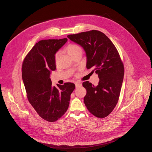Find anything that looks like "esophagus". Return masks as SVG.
<instances>
[{"mask_svg":"<svg viewBox=\"0 0 152 152\" xmlns=\"http://www.w3.org/2000/svg\"><path fill=\"white\" fill-rule=\"evenodd\" d=\"M75 85H76V87H81L82 86V84L79 83V82H76L75 83Z\"/></svg>","mask_w":152,"mask_h":152,"instance_id":"esophagus-1","label":"esophagus"}]
</instances>
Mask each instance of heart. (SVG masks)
I'll return each instance as SVG.
<instances>
[{"mask_svg": "<svg viewBox=\"0 0 152 152\" xmlns=\"http://www.w3.org/2000/svg\"><path fill=\"white\" fill-rule=\"evenodd\" d=\"M66 51L71 57H73L74 55H75L78 53H82V49L81 48V47L78 45L74 44H69L66 48ZM59 56V52H58L55 55V61L56 62H57Z\"/></svg>", "mask_w": 152, "mask_h": 152, "instance_id": "obj_1", "label": "heart"}]
</instances>
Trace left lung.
Here are the masks:
<instances>
[{
    "instance_id": "8db88e82",
    "label": "left lung",
    "mask_w": 152,
    "mask_h": 152,
    "mask_svg": "<svg viewBox=\"0 0 152 152\" xmlns=\"http://www.w3.org/2000/svg\"><path fill=\"white\" fill-rule=\"evenodd\" d=\"M68 38L84 49L86 68L94 69L100 79L97 86L88 81L83 83L87 91L85 105L96 117L105 118L118 102L124 79V68L118 51L111 41L97 30L69 35Z\"/></svg>"
}]
</instances>
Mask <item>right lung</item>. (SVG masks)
<instances>
[{
    "label": "right lung",
    "instance_id": "obj_1",
    "mask_svg": "<svg viewBox=\"0 0 152 152\" xmlns=\"http://www.w3.org/2000/svg\"><path fill=\"white\" fill-rule=\"evenodd\" d=\"M67 38L45 39L37 42L26 56L22 65V79L28 100L38 114L48 122H55L67 111L72 83L52 85L51 71L56 69L55 55Z\"/></svg>",
    "mask_w": 152,
    "mask_h": 152
}]
</instances>
